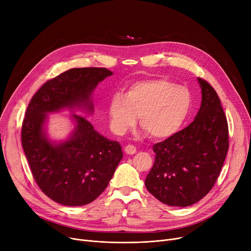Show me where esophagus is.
I'll list each match as a JSON object with an SVG mask.
<instances>
[{
  "label": "esophagus",
  "instance_id": "esophagus-1",
  "mask_svg": "<svg viewBox=\"0 0 251 251\" xmlns=\"http://www.w3.org/2000/svg\"><path fill=\"white\" fill-rule=\"evenodd\" d=\"M125 152L127 154H134L136 152V148L131 146V144H128V146L125 148Z\"/></svg>",
  "mask_w": 251,
  "mask_h": 251
}]
</instances>
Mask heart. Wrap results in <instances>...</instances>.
Returning <instances> with one entry per match:
<instances>
[{
  "mask_svg": "<svg viewBox=\"0 0 251 251\" xmlns=\"http://www.w3.org/2000/svg\"><path fill=\"white\" fill-rule=\"evenodd\" d=\"M192 105L188 88L167 78L142 79L131 84L125 95L117 92L109 102L111 127L123 134L140 116V126L152 138L173 136L185 122Z\"/></svg>",
  "mask_w": 251,
  "mask_h": 251,
  "instance_id": "b5f03b06",
  "label": "heart"
}]
</instances>
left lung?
<instances>
[{
  "label": "left lung",
  "instance_id": "1",
  "mask_svg": "<svg viewBox=\"0 0 251 251\" xmlns=\"http://www.w3.org/2000/svg\"><path fill=\"white\" fill-rule=\"evenodd\" d=\"M201 104L186 128L152 147L153 166L147 189L161 202L188 206L210 191L220 175L229 149L227 118L214 87L197 78Z\"/></svg>",
  "mask_w": 251,
  "mask_h": 251
}]
</instances>
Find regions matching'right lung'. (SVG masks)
<instances>
[{"label": "right lung", "instance_id": "right-lung-1", "mask_svg": "<svg viewBox=\"0 0 251 251\" xmlns=\"http://www.w3.org/2000/svg\"><path fill=\"white\" fill-rule=\"evenodd\" d=\"M111 75L112 71L97 67L65 71L39 88L26 110L21 131L26 159L38 187L60 204L79 206L98 199L123 152L120 143L100 135L77 114L71 116L76 125L70 137L59 143L50 141L45 129L47 114L75 108L92 113V91Z\"/></svg>", "mask_w": 251, "mask_h": 251}]
</instances>
